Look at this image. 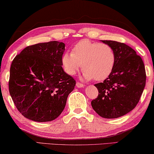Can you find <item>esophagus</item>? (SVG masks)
Segmentation results:
<instances>
[{
	"mask_svg": "<svg viewBox=\"0 0 154 154\" xmlns=\"http://www.w3.org/2000/svg\"><path fill=\"white\" fill-rule=\"evenodd\" d=\"M76 86L77 87V88H82V87H84V84L79 83V82H77Z\"/></svg>",
	"mask_w": 154,
	"mask_h": 154,
	"instance_id": "esophagus-1",
	"label": "esophagus"
}]
</instances>
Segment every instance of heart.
I'll use <instances>...</instances> for the list:
<instances>
[{"label":"heart","mask_w":154,"mask_h":154,"mask_svg":"<svg viewBox=\"0 0 154 154\" xmlns=\"http://www.w3.org/2000/svg\"><path fill=\"white\" fill-rule=\"evenodd\" d=\"M62 63L70 75H75L82 68L85 80L103 81L113 72L116 54L111 45L83 39L75 45L72 52L63 55Z\"/></svg>","instance_id":"b5f03b06"}]
</instances>
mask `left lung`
I'll list each match as a JSON object with an SVG mask.
<instances>
[{
    "label": "left lung",
    "mask_w": 154,
    "mask_h": 154,
    "mask_svg": "<svg viewBox=\"0 0 154 154\" xmlns=\"http://www.w3.org/2000/svg\"><path fill=\"white\" fill-rule=\"evenodd\" d=\"M101 41L113 48L116 64L109 77L95 84L99 95L91 106L102 118H118L131 111L138 103L146 84L145 68L141 57L125 43Z\"/></svg>",
    "instance_id": "8db88e82"
}]
</instances>
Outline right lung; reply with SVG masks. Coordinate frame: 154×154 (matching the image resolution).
<instances>
[{
	"label": "right lung",
	"instance_id": "obj_1",
	"mask_svg": "<svg viewBox=\"0 0 154 154\" xmlns=\"http://www.w3.org/2000/svg\"><path fill=\"white\" fill-rule=\"evenodd\" d=\"M64 50L63 43L50 41L27 46L14 59L9 91L25 118L43 122L62 113L76 84L62 68Z\"/></svg>",
	"mask_w": 154,
	"mask_h": 154
}]
</instances>
